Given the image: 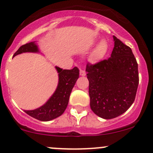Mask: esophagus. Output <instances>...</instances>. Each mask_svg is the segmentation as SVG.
Segmentation results:
<instances>
[{
    "mask_svg": "<svg viewBox=\"0 0 153 153\" xmlns=\"http://www.w3.org/2000/svg\"><path fill=\"white\" fill-rule=\"evenodd\" d=\"M80 75H81V76H85L86 75L85 71L83 70V69H81V70H80Z\"/></svg>",
    "mask_w": 153,
    "mask_h": 153,
    "instance_id": "34e87169",
    "label": "esophagus"
}]
</instances>
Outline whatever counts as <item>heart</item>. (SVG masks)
Listing matches in <instances>:
<instances>
[{
	"instance_id": "heart-1",
	"label": "heart",
	"mask_w": 153,
	"mask_h": 153,
	"mask_svg": "<svg viewBox=\"0 0 153 153\" xmlns=\"http://www.w3.org/2000/svg\"><path fill=\"white\" fill-rule=\"evenodd\" d=\"M109 50V45L105 40H102L100 41L99 44L97 45L96 48L94 49L91 55V60L93 62H98L101 61L105 58Z\"/></svg>"
}]
</instances>
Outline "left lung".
I'll use <instances>...</instances> for the list:
<instances>
[{
    "mask_svg": "<svg viewBox=\"0 0 153 153\" xmlns=\"http://www.w3.org/2000/svg\"><path fill=\"white\" fill-rule=\"evenodd\" d=\"M111 57L95 64H87L90 107L104 119L126 112L134 102L138 89V64L132 49L113 36Z\"/></svg>",
    "mask_w": 153,
    "mask_h": 153,
    "instance_id": "8db88e82",
    "label": "left lung"
}]
</instances>
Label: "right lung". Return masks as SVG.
Returning <instances> with one entry per match:
<instances>
[{"label":"right lung","mask_w":153,"mask_h":153,"mask_svg":"<svg viewBox=\"0 0 153 153\" xmlns=\"http://www.w3.org/2000/svg\"><path fill=\"white\" fill-rule=\"evenodd\" d=\"M35 41L21 46L14 54L13 57L23 52H38ZM58 72V84L56 90L46 104L33 110H24L32 118L42 121H49L61 116L67 109L69 95L79 77V69H63L55 67Z\"/></svg>","instance_id":"add662e5"}]
</instances>
